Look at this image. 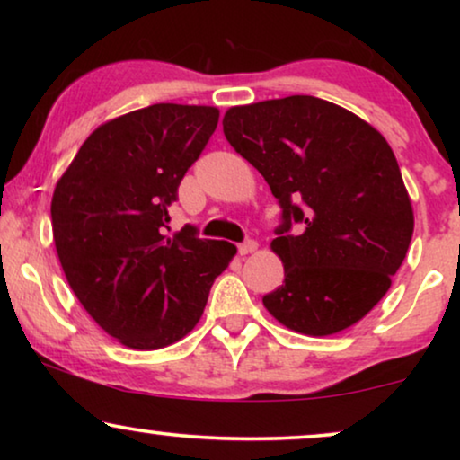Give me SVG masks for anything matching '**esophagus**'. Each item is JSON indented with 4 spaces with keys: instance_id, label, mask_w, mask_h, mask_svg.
Masks as SVG:
<instances>
[{
    "instance_id": "34e87169",
    "label": "esophagus",
    "mask_w": 460,
    "mask_h": 460,
    "mask_svg": "<svg viewBox=\"0 0 460 460\" xmlns=\"http://www.w3.org/2000/svg\"><path fill=\"white\" fill-rule=\"evenodd\" d=\"M255 251H257V241H244L243 244H238V253L241 255L255 253Z\"/></svg>"
}]
</instances>
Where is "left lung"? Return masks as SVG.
Returning a JSON list of instances; mask_svg holds the SVG:
<instances>
[{
    "label": "left lung",
    "mask_w": 460,
    "mask_h": 460,
    "mask_svg": "<svg viewBox=\"0 0 460 460\" xmlns=\"http://www.w3.org/2000/svg\"><path fill=\"white\" fill-rule=\"evenodd\" d=\"M224 136L268 181L282 209L272 251L285 282L263 297L295 332L335 335L392 287L414 230L411 197L385 137L314 96L232 106ZM299 223L304 231L290 234Z\"/></svg>",
    "instance_id": "1"
}]
</instances>
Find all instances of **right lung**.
Masks as SVG:
<instances>
[{
    "label": "right lung",
    "instance_id": "add662e5",
    "mask_svg": "<svg viewBox=\"0 0 460 460\" xmlns=\"http://www.w3.org/2000/svg\"><path fill=\"white\" fill-rule=\"evenodd\" d=\"M217 119L216 106L131 111L92 131L54 188V243L68 285L100 329L131 349L186 337L236 255L192 226L163 234Z\"/></svg>",
    "mask_w": 460,
    "mask_h": 460
}]
</instances>
